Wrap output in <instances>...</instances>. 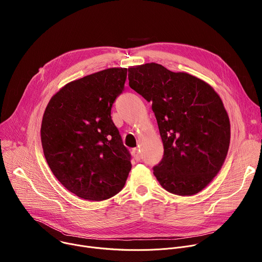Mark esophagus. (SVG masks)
I'll list each match as a JSON object with an SVG mask.
<instances>
[{
	"label": "esophagus",
	"mask_w": 262,
	"mask_h": 262,
	"mask_svg": "<svg viewBox=\"0 0 262 262\" xmlns=\"http://www.w3.org/2000/svg\"><path fill=\"white\" fill-rule=\"evenodd\" d=\"M132 154H133V156H134V158H135V160H136V161H138V162H139V161L141 160V154H140V151L138 150L137 148L133 149Z\"/></svg>",
	"instance_id": "1"
}]
</instances>
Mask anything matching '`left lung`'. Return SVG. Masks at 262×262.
Returning a JSON list of instances; mask_svg holds the SVG:
<instances>
[{
	"mask_svg": "<svg viewBox=\"0 0 262 262\" xmlns=\"http://www.w3.org/2000/svg\"><path fill=\"white\" fill-rule=\"evenodd\" d=\"M129 87L152 102L164 145L154 174L168 192L199 193L226 159L230 122L216 92L202 80L163 65L147 63L128 68Z\"/></svg>",
	"mask_w": 262,
	"mask_h": 262,
	"instance_id": "1",
	"label": "left lung"
}]
</instances>
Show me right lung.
<instances>
[{"instance_id":"right-lung-1","label":"right lung","mask_w":262,"mask_h":262,"mask_svg":"<svg viewBox=\"0 0 262 262\" xmlns=\"http://www.w3.org/2000/svg\"><path fill=\"white\" fill-rule=\"evenodd\" d=\"M126 74V68H108L68 83L52 97L43 114L47 162L56 178L82 199L115 196L132 169V156L111 116Z\"/></svg>"}]
</instances>
